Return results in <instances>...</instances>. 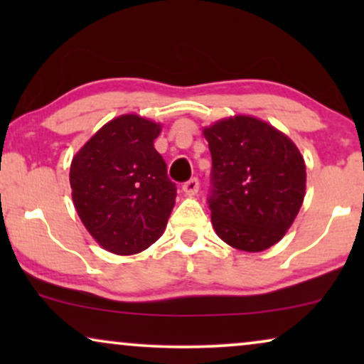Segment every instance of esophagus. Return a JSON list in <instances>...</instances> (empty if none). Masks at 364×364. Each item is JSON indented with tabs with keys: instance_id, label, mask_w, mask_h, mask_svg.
Masks as SVG:
<instances>
[{
	"instance_id": "esophagus-1",
	"label": "esophagus",
	"mask_w": 364,
	"mask_h": 364,
	"mask_svg": "<svg viewBox=\"0 0 364 364\" xmlns=\"http://www.w3.org/2000/svg\"><path fill=\"white\" fill-rule=\"evenodd\" d=\"M182 191L186 192L187 197H196L197 192H198V181H197V178H191V181L183 183Z\"/></svg>"
}]
</instances>
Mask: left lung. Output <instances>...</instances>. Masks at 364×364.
<instances>
[{"label":"left lung","instance_id":"left-lung-1","mask_svg":"<svg viewBox=\"0 0 364 364\" xmlns=\"http://www.w3.org/2000/svg\"><path fill=\"white\" fill-rule=\"evenodd\" d=\"M212 154L213 230L243 252H263L285 237L306 191V166L287 134L237 114L203 127Z\"/></svg>","mask_w":364,"mask_h":364}]
</instances>
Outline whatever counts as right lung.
<instances>
[{
  "label": "right lung",
  "mask_w": 364,
  "mask_h": 364,
  "mask_svg": "<svg viewBox=\"0 0 364 364\" xmlns=\"http://www.w3.org/2000/svg\"><path fill=\"white\" fill-rule=\"evenodd\" d=\"M162 124L122 114L99 129L71 161L73 203L104 250L136 255L157 242L176 203V183L154 147Z\"/></svg>",
  "instance_id": "right-lung-1"
}]
</instances>
